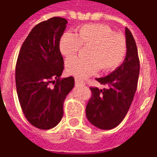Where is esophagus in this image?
<instances>
[{"mask_svg": "<svg viewBox=\"0 0 157 157\" xmlns=\"http://www.w3.org/2000/svg\"><path fill=\"white\" fill-rule=\"evenodd\" d=\"M75 84H76V85H84V82L80 79L76 78L75 79Z\"/></svg>", "mask_w": 157, "mask_h": 157, "instance_id": "obj_1", "label": "esophagus"}]
</instances>
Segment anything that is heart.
Instances as JSON below:
<instances>
[{"label": "heart", "instance_id": "heart-1", "mask_svg": "<svg viewBox=\"0 0 157 157\" xmlns=\"http://www.w3.org/2000/svg\"><path fill=\"white\" fill-rule=\"evenodd\" d=\"M81 46H88V58H70L65 62L69 75L86 78L98 69L108 72L123 62L127 51L126 39L101 24H87L75 29V34L65 32L59 41V50L65 57L77 54Z\"/></svg>", "mask_w": 157, "mask_h": 157}]
</instances>
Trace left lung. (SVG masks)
Masks as SVG:
<instances>
[{"mask_svg":"<svg viewBox=\"0 0 157 157\" xmlns=\"http://www.w3.org/2000/svg\"><path fill=\"white\" fill-rule=\"evenodd\" d=\"M127 46L122 65L107 77L96 78L108 88H90L92 97L86 107V116L92 125L102 129L116 127L127 114L136 92L140 72V61L133 36L126 28Z\"/></svg>","mask_w":157,"mask_h":157,"instance_id":"obj_1","label":"left lung"}]
</instances>
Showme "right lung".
<instances>
[{
  "instance_id": "right-lung-1",
  "label": "right lung",
  "mask_w": 157,
  "mask_h": 157,
  "mask_svg": "<svg viewBox=\"0 0 157 157\" xmlns=\"http://www.w3.org/2000/svg\"><path fill=\"white\" fill-rule=\"evenodd\" d=\"M66 24L65 19L52 17L35 25L22 45L16 62L20 107L28 122L38 129H51L59 123L64 100L74 87L73 77L60 78L64 61L59 41Z\"/></svg>"
}]
</instances>
